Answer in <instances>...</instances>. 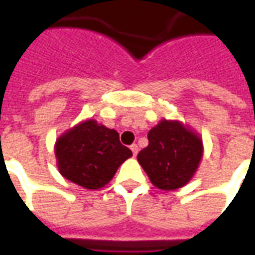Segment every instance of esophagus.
Instances as JSON below:
<instances>
[{
    "label": "esophagus",
    "mask_w": 255,
    "mask_h": 255,
    "mask_svg": "<svg viewBox=\"0 0 255 255\" xmlns=\"http://www.w3.org/2000/svg\"><path fill=\"white\" fill-rule=\"evenodd\" d=\"M131 150H132L133 157H136V154H138V151H139L138 144H131Z\"/></svg>",
    "instance_id": "esophagus-1"
}]
</instances>
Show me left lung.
I'll return each instance as SVG.
<instances>
[{"instance_id": "1", "label": "left lung", "mask_w": 255, "mask_h": 255, "mask_svg": "<svg viewBox=\"0 0 255 255\" xmlns=\"http://www.w3.org/2000/svg\"><path fill=\"white\" fill-rule=\"evenodd\" d=\"M149 146L138 161L155 187L165 191L186 186L203 155L201 136L179 120L162 119L147 133Z\"/></svg>"}]
</instances>
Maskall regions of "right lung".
<instances>
[{
	"instance_id": "right-lung-1",
	"label": "right lung",
	"mask_w": 255,
	"mask_h": 255,
	"mask_svg": "<svg viewBox=\"0 0 255 255\" xmlns=\"http://www.w3.org/2000/svg\"><path fill=\"white\" fill-rule=\"evenodd\" d=\"M60 173L87 190L111 182L132 151L123 146L116 129L89 119L61 133L54 144Z\"/></svg>"
}]
</instances>
